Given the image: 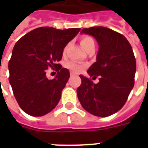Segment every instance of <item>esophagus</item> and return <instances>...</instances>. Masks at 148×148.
Segmentation results:
<instances>
[{"mask_svg": "<svg viewBox=\"0 0 148 148\" xmlns=\"http://www.w3.org/2000/svg\"><path fill=\"white\" fill-rule=\"evenodd\" d=\"M74 73H72V72H71V77H72V76H74Z\"/></svg>", "mask_w": 148, "mask_h": 148, "instance_id": "esophagus-1", "label": "esophagus"}]
</instances>
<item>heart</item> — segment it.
Wrapping results in <instances>:
<instances>
[{"instance_id":"obj_1","label":"heart","mask_w":148,"mask_h":148,"mask_svg":"<svg viewBox=\"0 0 148 148\" xmlns=\"http://www.w3.org/2000/svg\"><path fill=\"white\" fill-rule=\"evenodd\" d=\"M81 45L83 47L86 51H88L89 49H90L93 47H95V42H94V40L93 39V38L90 36H83L82 39H81ZM66 51V48L64 50V52ZM66 67L68 68L69 70H71V71L72 73H80L81 71H82L85 69V66L84 65L79 64L77 62H67L66 63Z\"/></svg>"}]
</instances>
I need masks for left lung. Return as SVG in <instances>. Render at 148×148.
Segmentation results:
<instances>
[{
  "mask_svg": "<svg viewBox=\"0 0 148 148\" xmlns=\"http://www.w3.org/2000/svg\"><path fill=\"white\" fill-rule=\"evenodd\" d=\"M81 33L93 36L99 45L96 62L87 71L90 77H99V82L94 84L80 75L77 98L88 112L109 116L124 106L134 86L136 62L133 51L123 35L108 27L84 28Z\"/></svg>",
  "mask_w": 148,
  "mask_h": 148,
  "instance_id": "obj_1",
  "label": "left lung"
}]
</instances>
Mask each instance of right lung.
<instances>
[{
	"label": "right lung",
	"instance_id": "add662e5",
	"mask_svg": "<svg viewBox=\"0 0 148 148\" xmlns=\"http://www.w3.org/2000/svg\"><path fill=\"white\" fill-rule=\"evenodd\" d=\"M79 32L80 28L38 27L15 44L8 62V80L15 98L26 113L42 116L58 105L70 72L57 62L65 47ZM49 67L58 71L53 79L45 76Z\"/></svg>",
	"mask_w": 148,
	"mask_h": 148
}]
</instances>
